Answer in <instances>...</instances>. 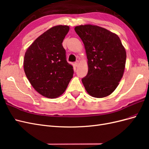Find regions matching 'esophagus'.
Wrapping results in <instances>:
<instances>
[{
    "label": "esophagus",
    "instance_id": "esophagus-1",
    "mask_svg": "<svg viewBox=\"0 0 149 149\" xmlns=\"http://www.w3.org/2000/svg\"><path fill=\"white\" fill-rule=\"evenodd\" d=\"M74 65H75V66H76V67H78V65H79V61H78V60H77L76 61H75V63H74Z\"/></svg>",
    "mask_w": 149,
    "mask_h": 149
}]
</instances>
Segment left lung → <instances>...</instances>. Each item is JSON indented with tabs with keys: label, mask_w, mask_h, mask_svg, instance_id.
<instances>
[{
	"label": "left lung",
	"mask_w": 149,
	"mask_h": 149,
	"mask_svg": "<svg viewBox=\"0 0 149 149\" xmlns=\"http://www.w3.org/2000/svg\"><path fill=\"white\" fill-rule=\"evenodd\" d=\"M74 30L88 58V74L82 78L86 90L94 97L109 96L118 87L125 69L126 52L119 37L96 25H79Z\"/></svg>",
	"instance_id": "obj_1"
}]
</instances>
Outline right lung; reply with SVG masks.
Segmentation results:
<instances>
[{"label":"right lung","instance_id":"1","mask_svg":"<svg viewBox=\"0 0 149 149\" xmlns=\"http://www.w3.org/2000/svg\"><path fill=\"white\" fill-rule=\"evenodd\" d=\"M70 27L57 25L36 39L26 51L24 71L31 86L48 98L63 93L73 78V67L66 61L62 45Z\"/></svg>","mask_w":149,"mask_h":149}]
</instances>
